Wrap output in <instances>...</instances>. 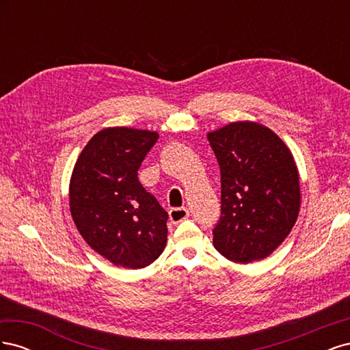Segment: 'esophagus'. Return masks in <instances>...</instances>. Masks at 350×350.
I'll list each match as a JSON object with an SVG mask.
<instances>
[{
  "label": "esophagus",
  "mask_w": 350,
  "mask_h": 350,
  "mask_svg": "<svg viewBox=\"0 0 350 350\" xmlns=\"http://www.w3.org/2000/svg\"><path fill=\"white\" fill-rule=\"evenodd\" d=\"M187 217H188V208L185 207H176L169 211V219H171L174 225L181 224V221L185 220Z\"/></svg>",
  "instance_id": "obj_1"
}]
</instances>
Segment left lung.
<instances>
[{"instance_id":"obj_1","label":"left lung","mask_w":350,"mask_h":350,"mask_svg":"<svg viewBox=\"0 0 350 350\" xmlns=\"http://www.w3.org/2000/svg\"><path fill=\"white\" fill-rule=\"evenodd\" d=\"M220 166L221 210L215 248L247 264L269 257L299 215V174L288 146L258 122H230L207 134Z\"/></svg>"}]
</instances>
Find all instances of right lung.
Masks as SVG:
<instances>
[{
	"label": "right lung",
	"mask_w": 350,
	"mask_h": 350,
	"mask_svg": "<svg viewBox=\"0 0 350 350\" xmlns=\"http://www.w3.org/2000/svg\"><path fill=\"white\" fill-rule=\"evenodd\" d=\"M159 134L112 126L84 146L70 179V210L83 239L125 269H143L165 250L167 213L137 172Z\"/></svg>",
	"instance_id": "obj_1"
}]
</instances>
